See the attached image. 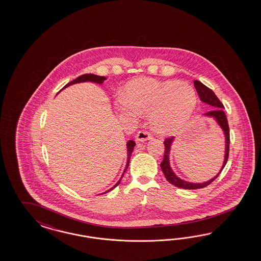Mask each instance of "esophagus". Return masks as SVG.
<instances>
[{"mask_svg": "<svg viewBox=\"0 0 261 261\" xmlns=\"http://www.w3.org/2000/svg\"><path fill=\"white\" fill-rule=\"evenodd\" d=\"M151 138H152V136H151L150 133L148 131H145V130H141L136 135V140L138 142H144V141L150 140Z\"/></svg>", "mask_w": 261, "mask_h": 261, "instance_id": "obj_1", "label": "esophagus"}]
</instances>
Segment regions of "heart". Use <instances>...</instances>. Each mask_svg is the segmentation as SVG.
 <instances>
[{
	"label": "heart",
	"mask_w": 261,
	"mask_h": 261,
	"mask_svg": "<svg viewBox=\"0 0 261 261\" xmlns=\"http://www.w3.org/2000/svg\"><path fill=\"white\" fill-rule=\"evenodd\" d=\"M126 95L127 99L117 100L118 110L132 116L151 114L152 125L165 134L181 129L197 104L195 90L185 82L140 79L127 86Z\"/></svg>",
	"instance_id": "b5f03b06"
}]
</instances>
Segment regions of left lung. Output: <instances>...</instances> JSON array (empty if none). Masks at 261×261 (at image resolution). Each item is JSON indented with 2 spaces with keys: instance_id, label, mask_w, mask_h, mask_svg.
<instances>
[{
  "instance_id": "obj_1",
  "label": "left lung",
  "mask_w": 261,
  "mask_h": 261,
  "mask_svg": "<svg viewBox=\"0 0 261 261\" xmlns=\"http://www.w3.org/2000/svg\"><path fill=\"white\" fill-rule=\"evenodd\" d=\"M194 87L197 91L198 95L200 99L203 102L206 103L211 106H213V110L206 112L205 115L207 117H213L214 119L217 121V123L219 124V126H221L224 133H225V137H226V151H225V160H224V164L221 167V170L219 171V173L217 174L214 178L212 180L207 181V182H203V184H194V182H187L184 181L182 179L178 178L175 174H174L171 167L169 166V151H170V146L171 143L173 142L174 137H168L166 138L164 141V144H165V153H164V159L161 163V168L162 171L165 174V177L166 180L170 184H172L175 187H178L180 189H185V190H197V189H203L205 188L206 186L211 185L212 182H214V180L219 176V174L221 173L223 168L226 166L227 162H228V158H229V123H228V119L225 115L224 112V105L223 103L219 100V98L216 96L214 94V91L211 90L210 88L206 87L204 85L202 82L198 81V80H194Z\"/></svg>"
}]
</instances>
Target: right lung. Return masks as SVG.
Instances as JSON below:
<instances>
[{"mask_svg": "<svg viewBox=\"0 0 261 261\" xmlns=\"http://www.w3.org/2000/svg\"><path fill=\"white\" fill-rule=\"evenodd\" d=\"M105 79H106V77H104V76L95 75V74H93V73H86V74H82V75L79 76L77 79H75L74 80L71 81V82H69L67 85H65V86H64V88L68 87V86L72 85V84H75V83L85 82V81H92V82H95V83L101 84V83H103V81H104ZM60 91H61V90H60ZM135 144H136V142H135L134 141H129V142H127V156H128V157H127L126 167H125V169H124V172L126 171V169L128 168V166H129L130 159H131V156H132V152H133V149H134ZM123 175H124V173L122 174V176H121L120 180H119V182L116 184V186H114V187H113L111 190H108V191H110V190H113V189H115L117 186H119V182H120L121 179H122V177H123ZM108 191H106V192H108Z\"/></svg>", "mask_w": 261, "mask_h": 261, "instance_id": "obj_1", "label": "right lung"}]
</instances>
